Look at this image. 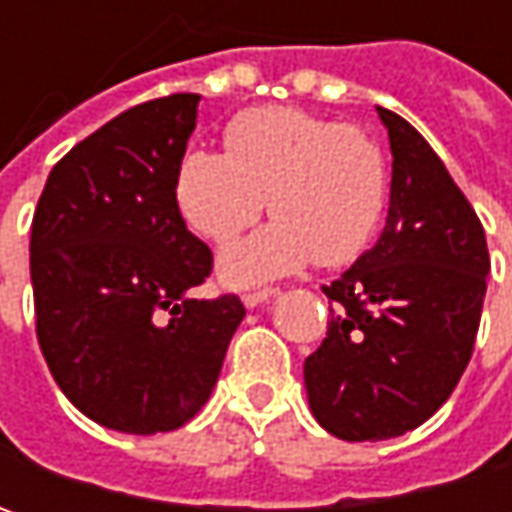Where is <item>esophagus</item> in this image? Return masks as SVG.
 Returning <instances> with one entry per match:
<instances>
[{"label":"esophagus","instance_id":"34e87169","mask_svg":"<svg viewBox=\"0 0 512 512\" xmlns=\"http://www.w3.org/2000/svg\"><path fill=\"white\" fill-rule=\"evenodd\" d=\"M273 296H276L273 287H265V290H247L245 296H242V302H245V307H259L262 302H267V299H273Z\"/></svg>","mask_w":512,"mask_h":512}]
</instances>
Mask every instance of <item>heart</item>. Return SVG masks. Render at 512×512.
Instances as JSON below:
<instances>
[{
  "label": "heart",
  "instance_id": "heart-1",
  "mask_svg": "<svg viewBox=\"0 0 512 512\" xmlns=\"http://www.w3.org/2000/svg\"><path fill=\"white\" fill-rule=\"evenodd\" d=\"M227 153L190 150L176 170L187 225L225 242L262 210L273 222L222 253L230 282H259L310 259L342 267L370 245L387 199L382 148L356 125L302 108H253L225 130Z\"/></svg>",
  "mask_w": 512,
  "mask_h": 512
}]
</instances>
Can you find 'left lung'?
Segmentation results:
<instances>
[{
  "instance_id": "1",
  "label": "left lung",
  "mask_w": 512,
  "mask_h": 512,
  "mask_svg": "<svg viewBox=\"0 0 512 512\" xmlns=\"http://www.w3.org/2000/svg\"><path fill=\"white\" fill-rule=\"evenodd\" d=\"M379 110L393 179L379 242L325 285V342L305 359L316 422L344 442L396 439L442 407L473 356L490 256L484 227L436 150Z\"/></svg>"
}]
</instances>
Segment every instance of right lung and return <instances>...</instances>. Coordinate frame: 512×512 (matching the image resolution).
<instances>
[{"label": "right lung", "instance_id": "add662e5", "mask_svg": "<svg viewBox=\"0 0 512 512\" xmlns=\"http://www.w3.org/2000/svg\"><path fill=\"white\" fill-rule=\"evenodd\" d=\"M199 99L173 93L110 119L53 165L33 213L42 356L70 402L119 433L190 422L245 319L233 293L190 299L213 270L176 205Z\"/></svg>", "mask_w": 512, "mask_h": 512}]
</instances>
